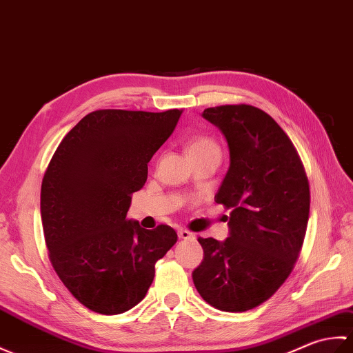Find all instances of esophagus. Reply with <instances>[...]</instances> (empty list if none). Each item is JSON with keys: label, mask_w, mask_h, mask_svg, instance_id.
<instances>
[{"label": "esophagus", "mask_w": 353, "mask_h": 353, "mask_svg": "<svg viewBox=\"0 0 353 353\" xmlns=\"http://www.w3.org/2000/svg\"><path fill=\"white\" fill-rule=\"evenodd\" d=\"M178 237L183 239V240H189V239H193L194 236H193V232L181 228V230H178Z\"/></svg>", "instance_id": "obj_1"}]
</instances>
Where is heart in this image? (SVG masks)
Here are the masks:
<instances>
[{"mask_svg":"<svg viewBox=\"0 0 353 353\" xmlns=\"http://www.w3.org/2000/svg\"><path fill=\"white\" fill-rule=\"evenodd\" d=\"M207 152H214L221 155V146H219V143L213 137H208V136L193 137L189 142V145H187V154H189V157L207 154Z\"/></svg>","mask_w":353,"mask_h":353,"instance_id":"1","label":"heart"}]
</instances>
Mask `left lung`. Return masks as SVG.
I'll return each instance as SVG.
<instances>
[{
    "instance_id": "1",
    "label": "left lung",
    "mask_w": 353,
    "mask_h": 353,
    "mask_svg": "<svg viewBox=\"0 0 353 353\" xmlns=\"http://www.w3.org/2000/svg\"><path fill=\"white\" fill-rule=\"evenodd\" d=\"M202 116L230 146V169L214 201L230 210V237L202 239L194 287L211 307L243 312L284 284L299 258L310 216V183L292 140L272 116L249 104Z\"/></svg>"
}]
</instances>
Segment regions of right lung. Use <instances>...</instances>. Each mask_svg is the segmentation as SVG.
Masks as SVG:
<instances>
[{
	"label": "right lung",
	"instance_id": "obj_1",
	"mask_svg": "<svg viewBox=\"0 0 353 353\" xmlns=\"http://www.w3.org/2000/svg\"><path fill=\"white\" fill-rule=\"evenodd\" d=\"M183 110H97L61 140L45 170L41 214L50 261L75 299L99 314H121L143 299L155 263L175 245L169 225L127 221L148 163Z\"/></svg>",
	"mask_w": 353,
	"mask_h": 353
}]
</instances>
